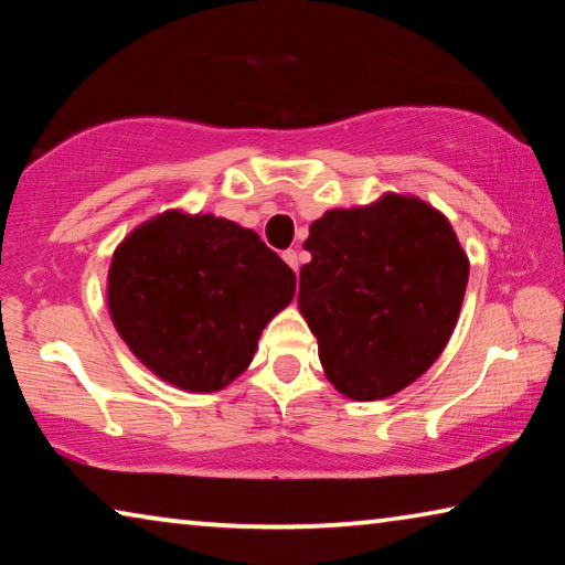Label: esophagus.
<instances>
[{
    "label": "esophagus",
    "instance_id": "34e87169",
    "mask_svg": "<svg viewBox=\"0 0 565 565\" xmlns=\"http://www.w3.org/2000/svg\"><path fill=\"white\" fill-rule=\"evenodd\" d=\"M281 256H284V262H286V264H289L294 271H299V254H296V252H294V248H289V252H284Z\"/></svg>",
    "mask_w": 565,
    "mask_h": 565
}]
</instances>
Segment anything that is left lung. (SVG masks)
<instances>
[{
	"instance_id": "left-lung-1",
	"label": "left lung",
	"mask_w": 565,
	"mask_h": 565,
	"mask_svg": "<svg viewBox=\"0 0 565 565\" xmlns=\"http://www.w3.org/2000/svg\"><path fill=\"white\" fill-rule=\"evenodd\" d=\"M299 311L323 374L353 401H381L426 374L461 313L468 256L448 218L411 194L331 209L303 242Z\"/></svg>"
}]
</instances>
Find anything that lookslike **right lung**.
Masks as SVG:
<instances>
[{
	"instance_id": "1",
	"label": "right lung",
	"mask_w": 565,
	"mask_h": 565,
	"mask_svg": "<svg viewBox=\"0 0 565 565\" xmlns=\"http://www.w3.org/2000/svg\"><path fill=\"white\" fill-rule=\"evenodd\" d=\"M296 276L259 234L214 214L169 209L114 248L107 306L151 374L191 394L242 376Z\"/></svg>"
}]
</instances>
